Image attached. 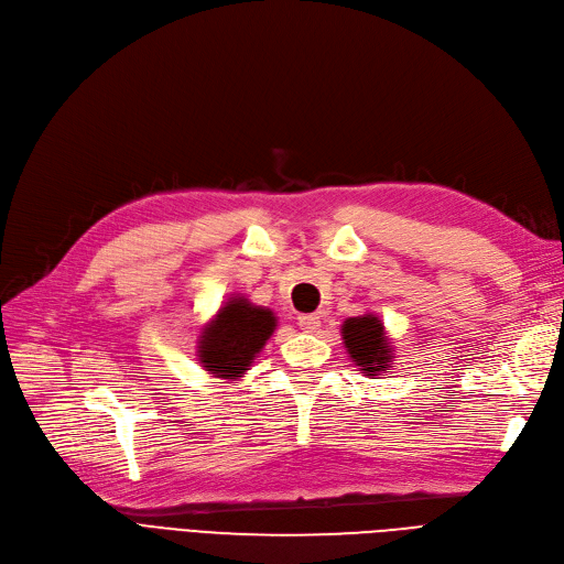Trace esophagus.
I'll use <instances>...</instances> for the list:
<instances>
[{
  "label": "esophagus",
  "instance_id": "obj_1",
  "mask_svg": "<svg viewBox=\"0 0 564 564\" xmlns=\"http://www.w3.org/2000/svg\"><path fill=\"white\" fill-rule=\"evenodd\" d=\"M297 325H300L302 330H306V333H314L318 325H321V318L316 314H300L297 316Z\"/></svg>",
  "mask_w": 564,
  "mask_h": 564
}]
</instances>
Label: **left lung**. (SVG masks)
<instances>
[{
    "label": "left lung",
    "instance_id": "obj_1",
    "mask_svg": "<svg viewBox=\"0 0 564 564\" xmlns=\"http://www.w3.org/2000/svg\"><path fill=\"white\" fill-rule=\"evenodd\" d=\"M344 344L362 370L379 372L389 362L387 337L375 316H356L344 323Z\"/></svg>",
    "mask_w": 564,
    "mask_h": 564
}]
</instances>
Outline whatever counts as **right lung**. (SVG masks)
<instances>
[{"label": "right lung", "mask_w": 564, "mask_h": 564, "mask_svg": "<svg viewBox=\"0 0 564 564\" xmlns=\"http://www.w3.org/2000/svg\"><path fill=\"white\" fill-rule=\"evenodd\" d=\"M276 318L267 308L250 306L246 300H231L206 330L202 347L204 368L220 377H239L250 360L274 333Z\"/></svg>", "instance_id": "1"}]
</instances>
